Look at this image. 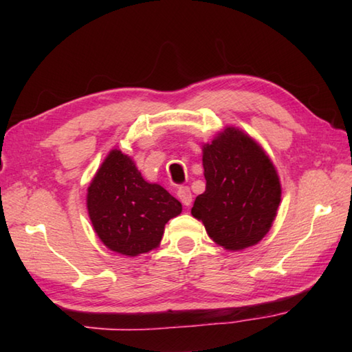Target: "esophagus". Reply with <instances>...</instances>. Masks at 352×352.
<instances>
[{
	"instance_id": "1",
	"label": "esophagus",
	"mask_w": 352,
	"mask_h": 352,
	"mask_svg": "<svg viewBox=\"0 0 352 352\" xmlns=\"http://www.w3.org/2000/svg\"><path fill=\"white\" fill-rule=\"evenodd\" d=\"M177 197H178V199L182 201L183 206L189 207L192 204V192H190L189 188H186V186H183V188L177 190Z\"/></svg>"
}]
</instances>
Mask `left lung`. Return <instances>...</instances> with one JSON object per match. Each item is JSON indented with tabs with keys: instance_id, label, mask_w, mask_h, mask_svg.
Returning a JSON list of instances; mask_svg holds the SVG:
<instances>
[{
	"instance_id": "1",
	"label": "left lung",
	"mask_w": 352,
	"mask_h": 352,
	"mask_svg": "<svg viewBox=\"0 0 352 352\" xmlns=\"http://www.w3.org/2000/svg\"><path fill=\"white\" fill-rule=\"evenodd\" d=\"M206 190L192 216L222 248L241 251L258 243L272 227L281 184L271 159L256 140L234 126L203 146Z\"/></svg>"
}]
</instances>
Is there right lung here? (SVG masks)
Here are the masks:
<instances>
[{"mask_svg": "<svg viewBox=\"0 0 352 352\" xmlns=\"http://www.w3.org/2000/svg\"><path fill=\"white\" fill-rule=\"evenodd\" d=\"M87 212L109 250L129 257L160 245L164 226L182 213L178 199L144 180L130 155L111 149L87 189Z\"/></svg>", "mask_w": 352, "mask_h": 352, "instance_id": "1", "label": "right lung"}]
</instances>
